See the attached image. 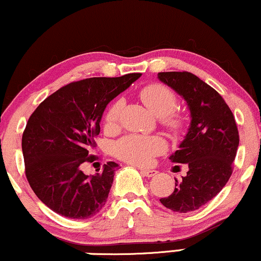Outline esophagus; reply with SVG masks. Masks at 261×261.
Wrapping results in <instances>:
<instances>
[{
  "instance_id": "esophagus-1",
  "label": "esophagus",
  "mask_w": 261,
  "mask_h": 261,
  "mask_svg": "<svg viewBox=\"0 0 261 261\" xmlns=\"http://www.w3.org/2000/svg\"><path fill=\"white\" fill-rule=\"evenodd\" d=\"M140 172L145 177H155L158 174V171L151 170V168H143V170H140Z\"/></svg>"
}]
</instances>
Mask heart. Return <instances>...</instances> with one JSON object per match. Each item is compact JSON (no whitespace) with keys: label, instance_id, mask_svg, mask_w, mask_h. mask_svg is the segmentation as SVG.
Listing matches in <instances>:
<instances>
[{"label":"heart","instance_id":"b5f03b06","mask_svg":"<svg viewBox=\"0 0 261 261\" xmlns=\"http://www.w3.org/2000/svg\"><path fill=\"white\" fill-rule=\"evenodd\" d=\"M140 100L151 110L156 116L161 117L170 130L179 132L185 127V119L173 111L177 106V96L171 88L161 83H151L140 89ZM122 102L119 100L110 105L105 113V128L116 130L119 125V113ZM166 150V142L158 136L128 134L117 140L113 145V154L121 160L136 165H149L155 156Z\"/></svg>","mask_w":261,"mask_h":261}]
</instances>
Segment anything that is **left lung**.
I'll use <instances>...</instances> for the list:
<instances>
[{"instance_id":"1","label":"left lung","mask_w":261,"mask_h":261,"mask_svg":"<svg viewBox=\"0 0 261 261\" xmlns=\"http://www.w3.org/2000/svg\"><path fill=\"white\" fill-rule=\"evenodd\" d=\"M159 79L185 97L191 110L188 133L171 160L188 172L176 180L172 194L161 198L176 213L198 210L216 197L233 172L240 134L226 101L214 88L189 72H161Z\"/></svg>"}]
</instances>
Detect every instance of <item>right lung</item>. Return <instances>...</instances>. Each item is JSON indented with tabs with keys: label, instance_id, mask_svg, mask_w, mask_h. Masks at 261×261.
<instances>
[{
	"label": "right lung",
	"instance_id": "1",
	"mask_svg": "<svg viewBox=\"0 0 261 261\" xmlns=\"http://www.w3.org/2000/svg\"><path fill=\"white\" fill-rule=\"evenodd\" d=\"M140 75L72 82L46 97L28 119L21 138L25 176L52 211L84 220L102 209L118 164L109 161L94 176H87L83 167L97 160L90 150L96 146L107 103Z\"/></svg>",
	"mask_w": 261,
	"mask_h": 261
}]
</instances>
